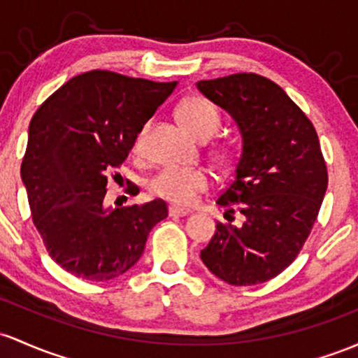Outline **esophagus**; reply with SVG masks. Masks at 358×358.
Listing matches in <instances>:
<instances>
[{"mask_svg":"<svg viewBox=\"0 0 358 358\" xmlns=\"http://www.w3.org/2000/svg\"><path fill=\"white\" fill-rule=\"evenodd\" d=\"M187 209H182V207H176V206H170V209H168V214H170V217H185L188 215Z\"/></svg>","mask_w":358,"mask_h":358,"instance_id":"1","label":"esophagus"}]
</instances>
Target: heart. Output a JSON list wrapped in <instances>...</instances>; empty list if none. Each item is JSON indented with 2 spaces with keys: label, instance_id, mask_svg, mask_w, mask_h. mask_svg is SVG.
I'll return each mask as SVG.
<instances>
[{
  "label": "heart",
  "instance_id": "obj_1",
  "mask_svg": "<svg viewBox=\"0 0 358 358\" xmlns=\"http://www.w3.org/2000/svg\"><path fill=\"white\" fill-rule=\"evenodd\" d=\"M178 117L192 136L200 141L210 139L219 129L217 108L202 96L188 98L178 110ZM210 187L209 173L202 168H163L149 180V194L176 206L188 207L195 203L200 194Z\"/></svg>",
  "mask_w": 358,
  "mask_h": 358
}]
</instances>
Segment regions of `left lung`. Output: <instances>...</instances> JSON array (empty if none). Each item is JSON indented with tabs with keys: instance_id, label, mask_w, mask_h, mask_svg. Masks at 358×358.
I'll list each match as a JSON object with an SVG mask.
<instances>
[{
	"instance_id": "obj_1",
	"label": "left lung",
	"mask_w": 358,
	"mask_h": 358,
	"mask_svg": "<svg viewBox=\"0 0 358 358\" xmlns=\"http://www.w3.org/2000/svg\"><path fill=\"white\" fill-rule=\"evenodd\" d=\"M197 90L241 136L234 180L217 199L229 222L215 224L200 258L227 284H262L296 260L316 222L328 187L320 139L287 93L258 74L202 80Z\"/></svg>"
}]
</instances>
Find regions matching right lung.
<instances>
[{
	"label": "right lung",
	"instance_id": "obj_1",
	"mask_svg": "<svg viewBox=\"0 0 358 358\" xmlns=\"http://www.w3.org/2000/svg\"><path fill=\"white\" fill-rule=\"evenodd\" d=\"M178 81L156 83L112 71L71 78L30 120L22 182L50 258L92 282L112 280L139 262L163 200L105 207L107 175Z\"/></svg>",
	"mask_w": 358,
	"mask_h": 358
}]
</instances>
